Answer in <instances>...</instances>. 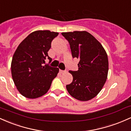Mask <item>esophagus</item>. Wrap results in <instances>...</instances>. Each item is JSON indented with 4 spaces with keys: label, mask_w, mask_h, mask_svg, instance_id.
Returning a JSON list of instances; mask_svg holds the SVG:
<instances>
[{
    "label": "esophagus",
    "mask_w": 131,
    "mask_h": 131,
    "mask_svg": "<svg viewBox=\"0 0 131 131\" xmlns=\"http://www.w3.org/2000/svg\"><path fill=\"white\" fill-rule=\"evenodd\" d=\"M59 72H60V73H64L66 72V70H59Z\"/></svg>",
    "instance_id": "1"
}]
</instances>
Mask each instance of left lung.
<instances>
[{"instance_id":"obj_1","label":"left lung","mask_w":131,"mask_h":131,"mask_svg":"<svg viewBox=\"0 0 131 131\" xmlns=\"http://www.w3.org/2000/svg\"><path fill=\"white\" fill-rule=\"evenodd\" d=\"M69 42L73 58L79 59L77 71L69 70L72 82L66 85L69 93L80 101L96 96L106 80L108 56L102 45L93 35L82 31L62 33Z\"/></svg>"}]
</instances>
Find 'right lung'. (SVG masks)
<instances>
[{
    "mask_svg": "<svg viewBox=\"0 0 131 131\" xmlns=\"http://www.w3.org/2000/svg\"><path fill=\"white\" fill-rule=\"evenodd\" d=\"M59 33L38 30L31 33L18 45L11 63L12 79L18 92L34 99L46 94L59 72L58 67L43 66L51 42Z\"/></svg>",
    "mask_w": 131,
    "mask_h": 131,
    "instance_id": "add662e5",
    "label": "right lung"
}]
</instances>
